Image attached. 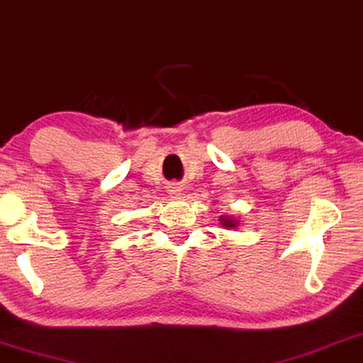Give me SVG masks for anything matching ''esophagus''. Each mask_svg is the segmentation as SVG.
<instances>
[{
  "instance_id": "obj_1",
  "label": "esophagus",
  "mask_w": 363,
  "mask_h": 363,
  "mask_svg": "<svg viewBox=\"0 0 363 363\" xmlns=\"http://www.w3.org/2000/svg\"><path fill=\"white\" fill-rule=\"evenodd\" d=\"M180 191H182V186L178 185V183H172V185L168 186V193H170L173 198L180 196Z\"/></svg>"
}]
</instances>
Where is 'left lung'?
<instances>
[{
    "label": "left lung",
    "mask_w": 363,
    "mask_h": 363,
    "mask_svg": "<svg viewBox=\"0 0 363 363\" xmlns=\"http://www.w3.org/2000/svg\"><path fill=\"white\" fill-rule=\"evenodd\" d=\"M225 223H223V225L225 226H228V228H233V226H236V223L235 221H231V220H223Z\"/></svg>",
    "instance_id": "8db88e82"
}]
</instances>
